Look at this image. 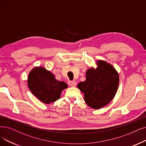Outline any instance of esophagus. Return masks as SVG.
Segmentation results:
<instances>
[{
    "instance_id": "esophagus-1",
    "label": "esophagus",
    "mask_w": 146,
    "mask_h": 146,
    "mask_svg": "<svg viewBox=\"0 0 146 146\" xmlns=\"http://www.w3.org/2000/svg\"><path fill=\"white\" fill-rule=\"evenodd\" d=\"M68 84L71 87H75L77 86V83L75 81H69L68 82Z\"/></svg>"
}]
</instances>
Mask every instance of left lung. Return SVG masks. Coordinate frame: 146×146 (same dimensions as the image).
Here are the masks:
<instances>
[{
	"instance_id": "obj_1",
	"label": "left lung",
	"mask_w": 146,
	"mask_h": 146,
	"mask_svg": "<svg viewBox=\"0 0 146 146\" xmlns=\"http://www.w3.org/2000/svg\"><path fill=\"white\" fill-rule=\"evenodd\" d=\"M97 68L86 71V80L77 87L84 93V100L89 107L100 109L107 106L114 98L119 84V75L113 65L98 60Z\"/></svg>"
}]
</instances>
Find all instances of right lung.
<instances>
[{"instance_id":"1","label":"right lung","mask_w":146,"mask_h":146,"mask_svg":"<svg viewBox=\"0 0 146 146\" xmlns=\"http://www.w3.org/2000/svg\"><path fill=\"white\" fill-rule=\"evenodd\" d=\"M27 85L32 94L46 104L59 100L62 90L68 88L66 83L57 80L53 73L41 66L34 68L30 71Z\"/></svg>"}]
</instances>
